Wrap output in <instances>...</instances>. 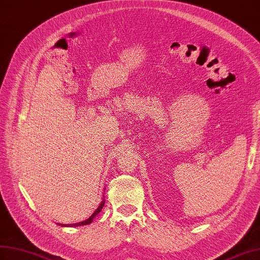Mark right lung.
Listing matches in <instances>:
<instances>
[{"mask_svg":"<svg viewBox=\"0 0 260 260\" xmlns=\"http://www.w3.org/2000/svg\"><path fill=\"white\" fill-rule=\"evenodd\" d=\"M104 203H105V200H104V198L102 199V202L100 203V205L98 206L96 208V210L93 212V214L90 216V217H88V218H85L84 221H82V222H79V223H75V224H59V223H57L58 225H60V226H64V228H77V226H81V225H88V224H90V223H92V221H93V218H94L100 212L102 211V209H103V206H104Z\"/></svg>","mask_w":260,"mask_h":260,"instance_id":"1","label":"right lung"}]
</instances>
